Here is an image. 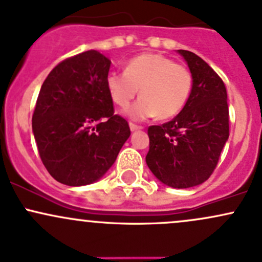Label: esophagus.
Segmentation results:
<instances>
[{"label":"esophagus","mask_w":262,"mask_h":262,"mask_svg":"<svg viewBox=\"0 0 262 262\" xmlns=\"http://www.w3.org/2000/svg\"><path fill=\"white\" fill-rule=\"evenodd\" d=\"M130 130L134 132V131H137V130H142V127H141V126L135 125V123H130Z\"/></svg>","instance_id":"obj_1"}]
</instances>
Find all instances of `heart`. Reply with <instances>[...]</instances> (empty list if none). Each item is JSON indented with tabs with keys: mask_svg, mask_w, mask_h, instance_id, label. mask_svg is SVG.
<instances>
[{
	"mask_svg": "<svg viewBox=\"0 0 262 262\" xmlns=\"http://www.w3.org/2000/svg\"><path fill=\"white\" fill-rule=\"evenodd\" d=\"M110 97L120 107H127L139 93L126 115L144 121L159 116L175 117L184 108L193 88V75L187 67L175 64L160 54L145 53L126 63L125 72H111L106 78Z\"/></svg>",
	"mask_w": 262,
	"mask_h": 262,
	"instance_id": "heart-1",
	"label": "heart"
}]
</instances>
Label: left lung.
<instances>
[{
    "label": "left lung",
    "mask_w": 262,
    "mask_h": 262,
    "mask_svg": "<svg viewBox=\"0 0 262 262\" xmlns=\"http://www.w3.org/2000/svg\"><path fill=\"white\" fill-rule=\"evenodd\" d=\"M178 53L189 67L193 88L177 117L149 127L146 164L163 184L185 189L211 177L230 136V126L227 91L220 75L191 51Z\"/></svg>",
    "instance_id": "left-lung-1"
}]
</instances>
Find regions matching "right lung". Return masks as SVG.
I'll return each instance as SVG.
<instances>
[{"label": "right lung", "instance_id": "obj_1", "mask_svg": "<svg viewBox=\"0 0 262 262\" xmlns=\"http://www.w3.org/2000/svg\"><path fill=\"white\" fill-rule=\"evenodd\" d=\"M111 60L88 50L59 63L44 80L32 115L40 158L56 182L92 184L116 161L131 132L106 87Z\"/></svg>", "mask_w": 262, "mask_h": 262}]
</instances>
